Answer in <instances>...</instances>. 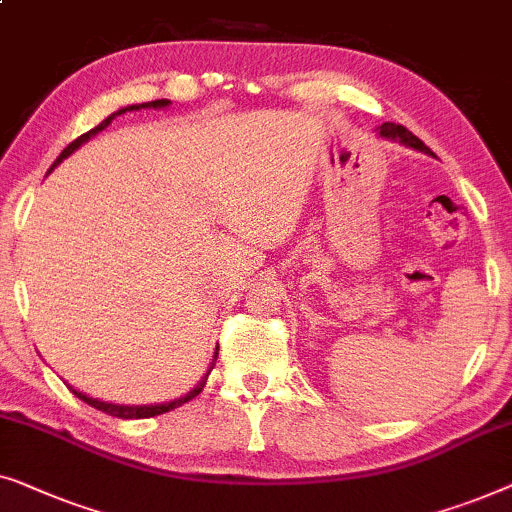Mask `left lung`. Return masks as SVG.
<instances>
[{"mask_svg":"<svg viewBox=\"0 0 512 512\" xmlns=\"http://www.w3.org/2000/svg\"><path fill=\"white\" fill-rule=\"evenodd\" d=\"M380 136H387V139H397L401 141L403 146H410L415 150H422V153H431V150L424 146V143L417 139L413 132H408L403 125H394V122H385V125H380ZM434 155V153H431Z\"/></svg>","mask_w":512,"mask_h":512,"instance_id":"1","label":"left lung"}]
</instances>
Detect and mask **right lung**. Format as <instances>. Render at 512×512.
<instances>
[{
	"instance_id": "add662e5",
	"label": "right lung",
	"mask_w": 512,
	"mask_h": 512,
	"mask_svg": "<svg viewBox=\"0 0 512 512\" xmlns=\"http://www.w3.org/2000/svg\"><path fill=\"white\" fill-rule=\"evenodd\" d=\"M169 104V99H155V102H146V104H134V106H127V109H120L118 113H113V115H109V118L106 120H102L99 122L97 127H92L90 132H85V134H81L78 136L76 141H71L67 148L62 150L60 153V157H57L55 160V164L53 167H57V164H60L64 157H69L71 153H74V150L78 148V146H83L85 141L90 139V136H95L97 132H102L104 127H109L111 125V120L115 118V115H120V113H125V111H139V109H150V106H153V109H162V106H167ZM53 167H50V171H53ZM215 359H218V350H215V357H213V366H215ZM211 366V369H213ZM211 369H208V373H211ZM206 373V376H208ZM204 385H206V378L201 380V383L194 387L192 392H187L185 397H181V399H176V401H169V403H157V406H118V403H106V401H97V399H92V397H85V394H81V392H76V390H71L76 394L78 399L81 401H85L88 403V406H92V408H97V410H102V413H106V415H113V417H122V420H141V417H155V415H162V413H169V410H174V408H178V406H183V403H187L190 399H194L197 397V394L204 390Z\"/></svg>"
}]
</instances>
